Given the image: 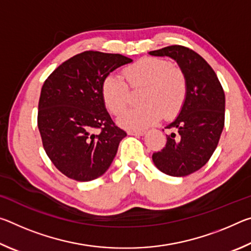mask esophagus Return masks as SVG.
<instances>
[{
    "label": "esophagus",
    "instance_id": "34e87169",
    "mask_svg": "<svg viewBox=\"0 0 251 251\" xmlns=\"http://www.w3.org/2000/svg\"><path fill=\"white\" fill-rule=\"evenodd\" d=\"M128 135H133V136H142L145 134V130H135V129H129L128 131Z\"/></svg>",
    "mask_w": 251,
    "mask_h": 251
}]
</instances>
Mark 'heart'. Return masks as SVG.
Returning a JSON list of instances; mask_svg holds the SVG:
<instances>
[{"instance_id":"heart-1","label":"heart","mask_w":251,"mask_h":251,"mask_svg":"<svg viewBox=\"0 0 251 251\" xmlns=\"http://www.w3.org/2000/svg\"><path fill=\"white\" fill-rule=\"evenodd\" d=\"M125 77L109 74L103 80L101 95L106 107L115 116L125 112L131 100V90L143 88L142 106L124 114L121 124L128 128H144L163 115L172 118L179 114L188 95V82L179 66L160 57H144L126 67Z\"/></svg>"}]
</instances>
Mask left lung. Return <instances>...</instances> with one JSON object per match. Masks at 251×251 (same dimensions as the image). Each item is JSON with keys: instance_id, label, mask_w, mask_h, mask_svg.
<instances>
[{"instance_id": "8db88e82", "label": "left lung", "mask_w": 251, "mask_h": 251, "mask_svg": "<svg viewBox=\"0 0 251 251\" xmlns=\"http://www.w3.org/2000/svg\"><path fill=\"white\" fill-rule=\"evenodd\" d=\"M150 54L175 59L188 82L184 107L165 127L174 131L166 135L163 150L152 154V161L160 172L184 177L206 165L218 145L225 125V93L215 71L193 50L172 45Z\"/></svg>"}]
</instances>
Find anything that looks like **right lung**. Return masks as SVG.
Segmentation results:
<instances>
[{"label":"right lung","instance_id":"add662e5","mask_svg":"<svg viewBox=\"0 0 251 251\" xmlns=\"http://www.w3.org/2000/svg\"><path fill=\"white\" fill-rule=\"evenodd\" d=\"M131 59L86 50L62 63L42 86L37 126L54 166L66 177L90 181L107 171L126 131L105 108L101 85Z\"/></svg>","mask_w":251,"mask_h":251}]
</instances>
